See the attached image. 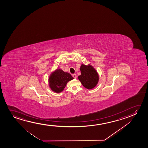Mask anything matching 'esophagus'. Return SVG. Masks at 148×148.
Listing matches in <instances>:
<instances>
[{
  "instance_id": "1",
  "label": "esophagus",
  "mask_w": 148,
  "mask_h": 148,
  "mask_svg": "<svg viewBox=\"0 0 148 148\" xmlns=\"http://www.w3.org/2000/svg\"><path fill=\"white\" fill-rule=\"evenodd\" d=\"M72 76H73V78H74V79H76V78H77V76H76V75L75 74H73V75H72Z\"/></svg>"
}]
</instances>
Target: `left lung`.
Listing matches in <instances>:
<instances>
[{
	"instance_id": "obj_1",
	"label": "left lung",
	"mask_w": 148,
	"mask_h": 148,
	"mask_svg": "<svg viewBox=\"0 0 148 148\" xmlns=\"http://www.w3.org/2000/svg\"><path fill=\"white\" fill-rule=\"evenodd\" d=\"M80 70L81 75L78 78L83 86L88 89L95 88L99 81V75L95 68L90 64H81Z\"/></svg>"
}]
</instances>
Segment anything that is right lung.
I'll return each instance as SVG.
<instances>
[{"mask_svg":"<svg viewBox=\"0 0 148 148\" xmlns=\"http://www.w3.org/2000/svg\"><path fill=\"white\" fill-rule=\"evenodd\" d=\"M73 79L70 73L65 72L62 69H57L49 76V87L53 92L60 93L64 90L67 83Z\"/></svg>","mask_w":148,"mask_h":148,"instance_id":"1","label":"right lung"}]
</instances>
